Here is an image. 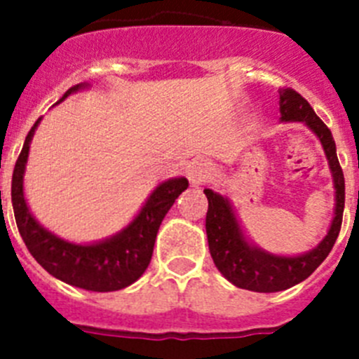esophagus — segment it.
Returning a JSON list of instances; mask_svg holds the SVG:
<instances>
[{"label":"esophagus","mask_w":359,"mask_h":359,"mask_svg":"<svg viewBox=\"0 0 359 359\" xmlns=\"http://www.w3.org/2000/svg\"><path fill=\"white\" fill-rule=\"evenodd\" d=\"M212 174V167L208 161L205 160H198V161H192L189 163L187 167V177H189V182L192 187H199L203 183L207 182L208 177Z\"/></svg>","instance_id":"1"}]
</instances>
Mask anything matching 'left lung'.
I'll use <instances>...</instances> for the list:
<instances>
[{
	"instance_id": "obj_1",
	"label": "left lung",
	"mask_w": 359,
	"mask_h": 359,
	"mask_svg": "<svg viewBox=\"0 0 359 359\" xmlns=\"http://www.w3.org/2000/svg\"><path fill=\"white\" fill-rule=\"evenodd\" d=\"M280 122H300L315 133L322 144L334 187V215L329 230L315 248L300 255H277L257 246L246 237L230 199L212 189H205L208 199L207 237L215 268L226 280L241 290L275 293L306 280L329 255L341 228L345 207V180L336 156V144L329 128L316 116L302 95L280 90Z\"/></svg>"
}]
</instances>
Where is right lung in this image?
Returning <instances> with one entry per match:
<instances>
[{
    "instance_id": "add662e5",
    "label": "right lung",
    "mask_w": 359,
    "mask_h": 359,
    "mask_svg": "<svg viewBox=\"0 0 359 359\" xmlns=\"http://www.w3.org/2000/svg\"><path fill=\"white\" fill-rule=\"evenodd\" d=\"M88 88L90 84L86 82L73 86L62 95V98H59L57 104H61L69 95ZM39 122L41 118L34 123V128L25 138L23 149L12 174V208H14L18 230L27 244L28 252L50 275L69 286L98 291V293L118 291L131 286L147 269L158 228L177 196L189 187L187 177H170L167 182H161L152 190L131 223L116 231L115 236L95 243H69L55 236L53 231L46 230L34 217L25 199V169H27L32 138Z\"/></svg>"
}]
</instances>
